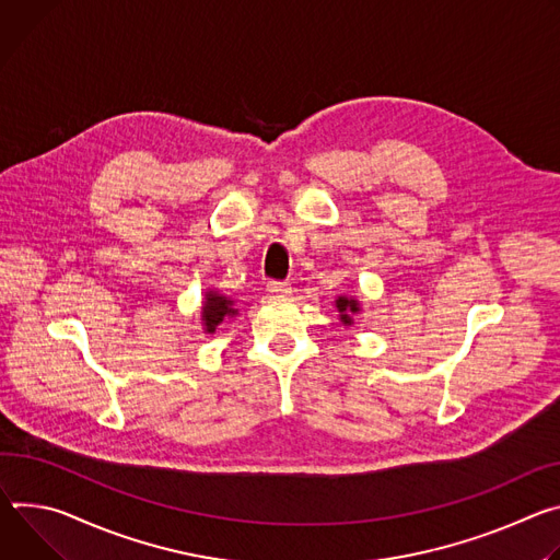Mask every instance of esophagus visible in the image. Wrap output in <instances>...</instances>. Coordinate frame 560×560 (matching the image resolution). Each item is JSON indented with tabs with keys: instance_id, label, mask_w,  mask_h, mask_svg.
Here are the masks:
<instances>
[{
	"instance_id": "34e87169",
	"label": "esophagus",
	"mask_w": 560,
	"mask_h": 560,
	"mask_svg": "<svg viewBox=\"0 0 560 560\" xmlns=\"http://www.w3.org/2000/svg\"><path fill=\"white\" fill-rule=\"evenodd\" d=\"M267 291H269V295H276V298H284V295H289L291 293V287L287 284V282H269L267 284Z\"/></svg>"
}]
</instances>
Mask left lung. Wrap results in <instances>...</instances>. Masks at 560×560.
<instances>
[{
    "instance_id": "1",
    "label": "left lung",
    "mask_w": 560,
    "mask_h": 560,
    "mask_svg": "<svg viewBox=\"0 0 560 560\" xmlns=\"http://www.w3.org/2000/svg\"><path fill=\"white\" fill-rule=\"evenodd\" d=\"M336 308H338V314H340V323L345 327H351L355 316L360 314V302L355 298H349V295H338Z\"/></svg>"
}]
</instances>
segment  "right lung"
<instances>
[{"mask_svg": "<svg viewBox=\"0 0 560 560\" xmlns=\"http://www.w3.org/2000/svg\"><path fill=\"white\" fill-rule=\"evenodd\" d=\"M237 314V308H233V300L222 295L220 291L209 289L205 293V304H202V325L207 334H215V329L226 320Z\"/></svg>", "mask_w": 560, "mask_h": 560, "instance_id": "add662e5", "label": "right lung"}]
</instances>
